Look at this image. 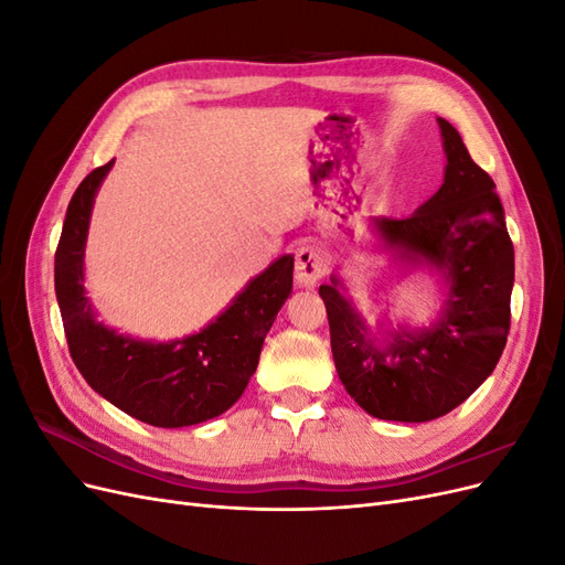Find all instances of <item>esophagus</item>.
Listing matches in <instances>:
<instances>
[{"label":"esophagus","mask_w":565,"mask_h":565,"mask_svg":"<svg viewBox=\"0 0 565 565\" xmlns=\"http://www.w3.org/2000/svg\"><path fill=\"white\" fill-rule=\"evenodd\" d=\"M324 273H328V266H324L322 252L316 245H303L295 254V276L301 285H316Z\"/></svg>","instance_id":"obj_1"}]
</instances>
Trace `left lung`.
Wrapping results in <instances>:
<instances>
[{"label":"left lung","mask_w":565,"mask_h":565,"mask_svg":"<svg viewBox=\"0 0 565 565\" xmlns=\"http://www.w3.org/2000/svg\"><path fill=\"white\" fill-rule=\"evenodd\" d=\"M438 125L446 181L413 216H382L377 228L409 259L446 273V313L429 332H398L380 351L365 339L337 280L320 287L341 384L365 413L391 422H431L465 403L498 365L511 324L514 245L500 195L459 131L446 119Z\"/></svg>","instance_id":"left-lung-1"}]
</instances>
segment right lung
Listing matches in <instances>:
<instances>
[{
    "label": "right lung",
    "instance_id": "1",
    "mask_svg": "<svg viewBox=\"0 0 565 565\" xmlns=\"http://www.w3.org/2000/svg\"><path fill=\"white\" fill-rule=\"evenodd\" d=\"M113 160L87 174L67 204L54 259L56 299L73 363L122 413L160 429L218 417L243 396L259 365L264 337L292 292V256H280L202 332L146 344L115 334L94 316L82 287L92 202Z\"/></svg>",
    "mask_w": 565,
    "mask_h": 565
}]
</instances>
